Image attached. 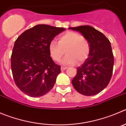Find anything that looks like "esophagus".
<instances>
[{"label":"esophagus","mask_w":126,"mask_h":126,"mask_svg":"<svg viewBox=\"0 0 126 126\" xmlns=\"http://www.w3.org/2000/svg\"><path fill=\"white\" fill-rule=\"evenodd\" d=\"M66 69H67V67H64V66L61 67V70H62V71H64V70H66Z\"/></svg>","instance_id":"34e87169"}]
</instances>
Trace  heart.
I'll return each mask as SVG.
<instances>
[{"instance_id":"heart-1","label":"heart","mask_w":126,"mask_h":126,"mask_svg":"<svg viewBox=\"0 0 126 126\" xmlns=\"http://www.w3.org/2000/svg\"><path fill=\"white\" fill-rule=\"evenodd\" d=\"M49 53L55 62H59L64 55H66L61 62L63 65H72L76 62L81 63L86 61L91 51L90 43L86 38L79 33L68 31L60 35L58 43L52 40L48 47Z\"/></svg>"}]
</instances>
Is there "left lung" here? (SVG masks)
<instances>
[{"instance_id": "left-lung-1", "label": "left lung", "mask_w": 126, "mask_h": 126, "mask_svg": "<svg viewBox=\"0 0 126 126\" xmlns=\"http://www.w3.org/2000/svg\"><path fill=\"white\" fill-rule=\"evenodd\" d=\"M89 40L91 45L89 57L77 68L71 81L75 90L85 96H93L103 91L112 77L114 56L111 43L106 36L89 25L70 27Z\"/></svg>"}]
</instances>
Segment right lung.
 Masks as SVG:
<instances>
[{"mask_svg":"<svg viewBox=\"0 0 126 126\" xmlns=\"http://www.w3.org/2000/svg\"><path fill=\"white\" fill-rule=\"evenodd\" d=\"M65 29L40 24L25 30L14 43L11 56L13 78L20 91L31 97L46 94L53 87L61 66L49 53L50 42Z\"/></svg>","mask_w":126,"mask_h":126,"instance_id":"1","label":"right lung"}]
</instances>
